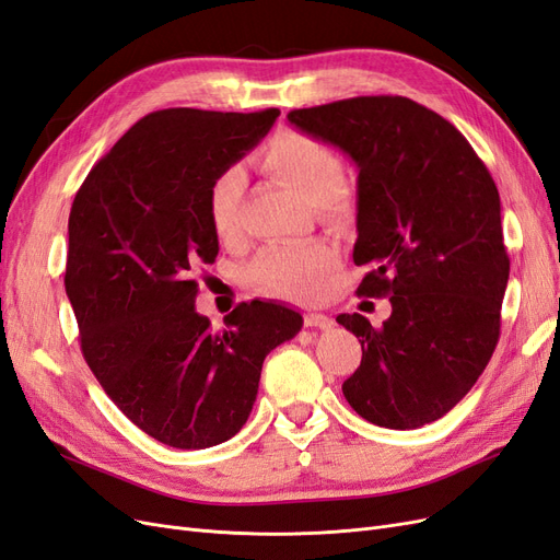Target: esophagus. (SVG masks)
<instances>
[{
	"label": "esophagus",
	"instance_id": "34e87169",
	"mask_svg": "<svg viewBox=\"0 0 560 560\" xmlns=\"http://www.w3.org/2000/svg\"><path fill=\"white\" fill-rule=\"evenodd\" d=\"M303 325L315 327V329H329L334 322H331V317L322 315V313H306V315H303Z\"/></svg>",
	"mask_w": 560,
	"mask_h": 560
}]
</instances>
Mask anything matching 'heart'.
<instances>
[{"label":"heart","instance_id":"obj_1","mask_svg":"<svg viewBox=\"0 0 560 560\" xmlns=\"http://www.w3.org/2000/svg\"><path fill=\"white\" fill-rule=\"evenodd\" d=\"M259 163L278 182L294 189L322 212L341 202L338 163L334 149L308 132L280 130L264 147ZM245 173L241 165H226L208 186V219L219 241H233L241 231L245 198ZM336 261V249L327 243L270 245L249 268V278L261 290L290 296H308Z\"/></svg>","mask_w":560,"mask_h":560}]
</instances>
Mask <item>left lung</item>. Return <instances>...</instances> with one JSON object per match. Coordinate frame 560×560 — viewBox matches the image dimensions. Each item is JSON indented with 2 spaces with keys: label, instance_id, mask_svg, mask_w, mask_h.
<instances>
[{
  "label": "left lung",
  "instance_id": "1",
  "mask_svg": "<svg viewBox=\"0 0 560 560\" xmlns=\"http://www.w3.org/2000/svg\"><path fill=\"white\" fill-rule=\"evenodd\" d=\"M287 118L358 165L352 259L369 266L358 294L393 303L381 327L336 317L362 343L348 404L389 430L446 416L500 338L510 257L493 177L460 130L409 97L362 95Z\"/></svg>",
  "mask_w": 560,
  "mask_h": 560
}]
</instances>
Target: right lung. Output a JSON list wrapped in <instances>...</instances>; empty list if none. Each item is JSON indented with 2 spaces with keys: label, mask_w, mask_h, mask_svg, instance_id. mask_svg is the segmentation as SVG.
Returning <instances> with one entry per match:
<instances>
[{
  "label": "right lung",
  "mask_w": 560,
  "mask_h": 560,
  "mask_svg": "<svg viewBox=\"0 0 560 560\" xmlns=\"http://www.w3.org/2000/svg\"><path fill=\"white\" fill-rule=\"evenodd\" d=\"M278 116L273 107L147 114L74 196L65 292L83 360L126 418L165 446L208 448L238 434L266 354L303 325L296 311L257 299L222 331L194 311L196 268L219 252L208 186Z\"/></svg>",
  "instance_id": "obj_1"
}]
</instances>
